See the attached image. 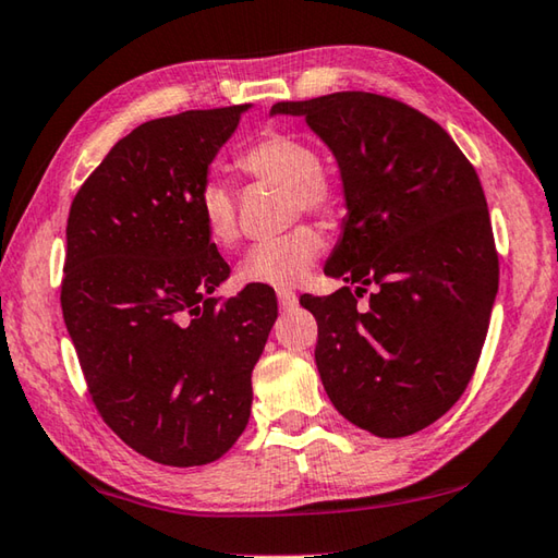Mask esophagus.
Returning a JSON list of instances; mask_svg holds the SVG:
<instances>
[{"label": "esophagus", "mask_w": 558, "mask_h": 558, "mask_svg": "<svg viewBox=\"0 0 558 558\" xmlns=\"http://www.w3.org/2000/svg\"><path fill=\"white\" fill-rule=\"evenodd\" d=\"M278 302H280L282 310H292L298 305V292L290 290V288H280L278 290Z\"/></svg>", "instance_id": "esophagus-1"}]
</instances>
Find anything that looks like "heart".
<instances>
[{"label": "heart", "mask_w": 558, "mask_h": 558, "mask_svg": "<svg viewBox=\"0 0 558 558\" xmlns=\"http://www.w3.org/2000/svg\"><path fill=\"white\" fill-rule=\"evenodd\" d=\"M246 175L288 190L290 215L300 211L333 217L341 207V192L327 173H322L319 154L305 138L268 131L239 156ZM197 215L211 244L229 248L239 239L236 197L225 180L207 178L195 197ZM324 239L314 227L300 225L288 234L251 246L239 263V280L246 286L290 288L307 276L319 258Z\"/></svg>", "instance_id": "1"}]
</instances>
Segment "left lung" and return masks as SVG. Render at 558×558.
<instances>
[{
  "mask_svg": "<svg viewBox=\"0 0 558 558\" xmlns=\"http://www.w3.org/2000/svg\"><path fill=\"white\" fill-rule=\"evenodd\" d=\"M337 158L347 219L324 266L341 288L300 298L319 327V378L343 417L383 439L420 432L469 385L498 295L488 205L437 121L398 99L333 93L278 102ZM377 288L369 305L356 296Z\"/></svg>",
  "mask_w": 558,
  "mask_h": 558,
  "instance_id": "1",
  "label": "left lung"
}]
</instances>
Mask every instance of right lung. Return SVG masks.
I'll list each match as a JSON object with an SVG mask.
<instances>
[{"label": "right lung", "instance_id": "right-lung-1", "mask_svg": "<svg viewBox=\"0 0 558 558\" xmlns=\"http://www.w3.org/2000/svg\"><path fill=\"white\" fill-rule=\"evenodd\" d=\"M251 105L146 121L70 205L60 305L89 395L117 437L163 465H205L246 429L276 292L229 278L197 190Z\"/></svg>", "mask_w": 558, "mask_h": 558}]
</instances>
